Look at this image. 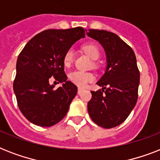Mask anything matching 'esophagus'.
<instances>
[{"label": "esophagus", "instance_id": "34e87169", "mask_svg": "<svg viewBox=\"0 0 160 160\" xmlns=\"http://www.w3.org/2000/svg\"><path fill=\"white\" fill-rule=\"evenodd\" d=\"M82 90H83L82 88H80V87L78 88V94H79V95H80V93L82 92Z\"/></svg>", "mask_w": 160, "mask_h": 160}]
</instances>
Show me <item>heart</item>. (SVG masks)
I'll return each instance as SVG.
<instances>
[{"mask_svg": "<svg viewBox=\"0 0 160 160\" xmlns=\"http://www.w3.org/2000/svg\"><path fill=\"white\" fill-rule=\"evenodd\" d=\"M83 50L92 60H95L100 57V50L94 44L85 45L83 47ZM74 55H75V53H74V51L72 49H70L65 52V55H64V59H63L64 65L65 66H69L73 62ZM69 79L71 82L75 84V85H79V86H84L87 83L92 81L94 80V76L90 73L81 71V70H75L69 75Z\"/></svg>", "mask_w": 160, "mask_h": 160, "instance_id": "obj_1", "label": "heart"}]
</instances>
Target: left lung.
<instances>
[{
  "label": "left lung",
  "mask_w": 160,
  "mask_h": 160,
  "mask_svg": "<svg viewBox=\"0 0 160 160\" xmlns=\"http://www.w3.org/2000/svg\"><path fill=\"white\" fill-rule=\"evenodd\" d=\"M87 35L100 42L107 59L105 73L97 82L102 89L91 91L88 112L95 124L110 129L122 124L136 105L139 85L136 57L116 34L89 29Z\"/></svg>",
  "instance_id": "8db88e82"
}]
</instances>
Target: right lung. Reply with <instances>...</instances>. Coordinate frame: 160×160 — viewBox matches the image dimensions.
<instances>
[{
	"instance_id": "right-lung-1",
	"label": "right lung",
	"mask_w": 160,
	"mask_h": 160,
	"mask_svg": "<svg viewBox=\"0 0 160 160\" xmlns=\"http://www.w3.org/2000/svg\"><path fill=\"white\" fill-rule=\"evenodd\" d=\"M85 36L82 27L50 29L34 36L20 53L13 89L19 109L32 124L52 126L67 114L77 87L67 80L63 59L73 44ZM51 77L63 85L55 90L48 83Z\"/></svg>"
}]
</instances>
